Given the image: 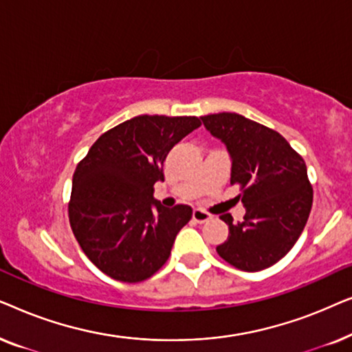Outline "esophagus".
<instances>
[{
	"label": "esophagus",
	"instance_id": "esophagus-1",
	"mask_svg": "<svg viewBox=\"0 0 352 352\" xmlns=\"http://www.w3.org/2000/svg\"><path fill=\"white\" fill-rule=\"evenodd\" d=\"M192 219H194L195 223L204 224V223H206V221H210V219H211V214H210V213H206V211H204V210L195 208V210H194V213H192Z\"/></svg>",
	"mask_w": 352,
	"mask_h": 352
}]
</instances>
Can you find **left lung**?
I'll list each match as a JSON object with an SVG mask.
<instances>
[{
  "mask_svg": "<svg viewBox=\"0 0 352 352\" xmlns=\"http://www.w3.org/2000/svg\"><path fill=\"white\" fill-rule=\"evenodd\" d=\"M232 157L230 184L240 187L243 221L221 214L229 237L216 252L230 266L256 272L271 267L293 248L312 206L306 163L282 134L243 115L221 112L201 117Z\"/></svg>",
  "mask_w": 352,
  "mask_h": 352,
  "instance_id": "8db88e82",
  "label": "left lung"
}]
</instances>
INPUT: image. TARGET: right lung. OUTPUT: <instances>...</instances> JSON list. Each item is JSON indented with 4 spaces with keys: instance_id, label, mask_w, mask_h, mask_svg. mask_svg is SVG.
<instances>
[{
    "instance_id": "1",
    "label": "right lung",
    "mask_w": 352,
    "mask_h": 352,
    "mask_svg": "<svg viewBox=\"0 0 352 352\" xmlns=\"http://www.w3.org/2000/svg\"><path fill=\"white\" fill-rule=\"evenodd\" d=\"M201 124L197 117L139 115L100 134L74 173L70 228L89 261L115 280L152 277L171 254L192 208H165L153 184L165 179L173 146Z\"/></svg>"
}]
</instances>
